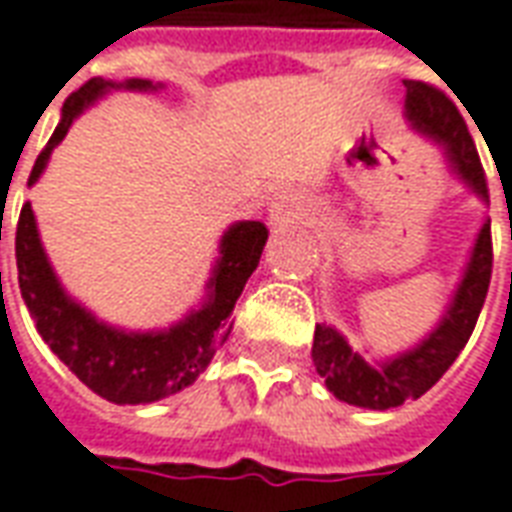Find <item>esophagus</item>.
<instances>
[{
    "label": "esophagus",
    "mask_w": 512,
    "mask_h": 512,
    "mask_svg": "<svg viewBox=\"0 0 512 512\" xmlns=\"http://www.w3.org/2000/svg\"><path fill=\"white\" fill-rule=\"evenodd\" d=\"M301 216V202L296 194H277L274 202L268 205V224L274 227H288Z\"/></svg>",
    "instance_id": "esophagus-1"
}]
</instances>
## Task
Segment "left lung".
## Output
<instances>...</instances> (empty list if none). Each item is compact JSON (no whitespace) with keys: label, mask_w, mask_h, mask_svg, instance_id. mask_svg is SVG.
I'll return each mask as SVG.
<instances>
[{"label":"left lung","mask_w":512,"mask_h":512,"mask_svg":"<svg viewBox=\"0 0 512 512\" xmlns=\"http://www.w3.org/2000/svg\"><path fill=\"white\" fill-rule=\"evenodd\" d=\"M403 84H406V117L411 128L444 147L455 175H461L463 183L477 197L488 200L485 169L461 112L433 84ZM491 268H494L491 222H485L474 241L472 257L466 263L461 285L455 290V299L444 312L439 326L417 348L395 359H386L376 367L367 365L362 356L354 354V348L337 329L318 323L315 340H312V362L329 386V392L340 397L343 403L373 408V411L403 406L411 397L417 400L425 395L430 386L450 370L452 362L463 351V345L469 343L474 323L480 318L483 301L488 296Z\"/></svg>","instance_id":"8db88e82"}]
</instances>
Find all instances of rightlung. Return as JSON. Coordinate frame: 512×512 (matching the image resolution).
Masks as SVG:
<instances>
[{
    "mask_svg": "<svg viewBox=\"0 0 512 512\" xmlns=\"http://www.w3.org/2000/svg\"><path fill=\"white\" fill-rule=\"evenodd\" d=\"M117 87L156 90V84L147 79H128L123 84L90 79L82 84L76 93L68 95L62 106L60 126L54 128L49 145L43 147V153L35 161L29 186L40 178L51 150L65 139L73 120L82 115V109ZM266 238L268 230L263 222H235L222 235L219 260L208 282V299L200 310L189 312L183 321L164 332H126L98 321L93 312L84 310L82 304H76L62 290L60 279L40 244L32 205L24 202L16 227L18 288L40 337L82 384L90 386L95 395L120 406L153 403L191 386L200 373H205V367L211 365L216 348L230 337L233 329L230 315L235 301L241 296L246 279L252 277V271L260 263Z\"/></svg>",
    "mask_w": 512,
    "mask_h": 512,
    "instance_id": "add662e5",
    "label": "right lung"
}]
</instances>
